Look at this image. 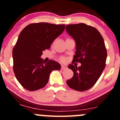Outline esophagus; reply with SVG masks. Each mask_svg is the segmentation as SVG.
Segmentation results:
<instances>
[{
	"instance_id": "34e87169",
	"label": "esophagus",
	"mask_w": 120,
	"mask_h": 120,
	"mask_svg": "<svg viewBox=\"0 0 120 120\" xmlns=\"http://www.w3.org/2000/svg\"><path fill=\"white\" fill-rule=\"evenodd\" d=\"M66 68H67V67H66L64 66V65H62V66H61V70H65V69H66Z\"/></svg>"
}]
</instances>
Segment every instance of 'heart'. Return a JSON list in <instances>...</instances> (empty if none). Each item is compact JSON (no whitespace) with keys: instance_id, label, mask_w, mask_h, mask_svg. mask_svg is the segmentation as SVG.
Masks as SVG:
<instances>
[{"instance_id":"1","label":"heart","mask_w":120,"mask_h":120,"mask_svg":"<svg viewBox=\"0 0 120 120\" xmlns=\"http://www.w3.org/2000/svg\"><path fill=\"white\" fill-rule=\"evenodd\" d=\"M61 61H63V62H65V61H66V59L64 57H61Z\"/></svg>"}]
</instances>
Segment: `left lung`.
Returning <instances> with one entry per match:
<instances>
[{
    "instance_id": "1",
    "label": "left lung",
    "mask_w": 120,
    "mask_h": 120,
    "mask_svg": "<svg viewBox=\"0 0 120 120\" xmlns=\"http://www.w3.org/2000/svg\"><path fill=\"white\" fill-rule=\"evenodd\" d=\"M65 29L76 42L72 63H81L79 67L68 65L74 76L67 84L76 91L87 90L95 84L105 68L107 51L104 40L97 29L84 23L67 25Z\"/></svg>"
}]
</instances>
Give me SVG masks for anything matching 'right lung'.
Returning a JSON list of instances; mask_svg holds the SVG:
<instances>
[{
	"label": "right lung",
	"instance_id": "1",
	"mask_svg": "<svg viewBox=\"0 0 120 120\" xmlns=\"http://www.w3.org/2000/svg\"><path fill=\"white\" fill-rule=\"evenodd\" d=\"M64 29V25L40 22L27 25L19 34L12 50L13 70L18 81L26 90L43 88L52 71L61 68V65L54 60L45 63L41 56Z\"/></svg>",
	"mask_w": 120,
	"mask_h": 120
}]
</instances>
